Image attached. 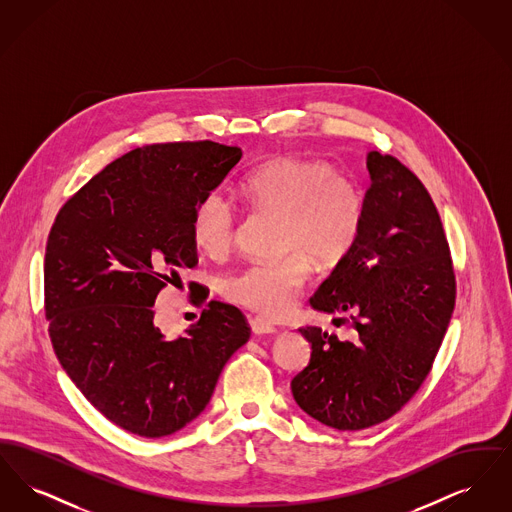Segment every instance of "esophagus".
Here are the masks:
<instances>
[{"label": "esophagus", "mask_w": 512, "mask_h": 512, "mask_svg": "<svg viewBox=\"0 0 512 512\" xmlns=\"http://www.w3.org/2000/svg\"><path fill=\"white\" fill-rule=\"evenodd\" d=\"M249 328H251V332L255 336H267V334H274L276 332V326L261 317L249 318Z\"/></svg>", "instance_id": "esophagus-1"}]
</instances>
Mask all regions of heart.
Segmentation results:
<instances>
[{"label":"heart","instance_id":"1","mask_svg":"<svg viewBox=\"0 0 512 512\" xmlns=\"http://www.w3.org/2000/svg\"><path fill=\"white\" fill-rule=\"evenodd\" d=\"M240 195L263 213L280 215V259L255 261L222 282V295L265 317H282L311 274V262L334 267L351 251L363 224V195L322 161L278 157L249 172ZM238 215L222 194H207L195 209L192 238L207 257H224L236 240Z\"/></svg>","mask_w":512,"mask_h":512}]
</instances>
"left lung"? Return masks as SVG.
<instances>
[{
  "label": "left lung",
  "instance_id": "8db88e82",
  "mask_svg": "<svg viewBox=\"0 0 512 512\" xmlns=\"http://www.w3.org/2000/svg\"><path fill=\"white\" fill-rule=\"evenodd\" d=\"M370 188L351 251L311 297L349 322L355 340L301 328L311 359L295 403L324 426L365 430L397 413L426 380L455 307V274L438 209L395 157L366 155Z\"/></svg>",
  "mask_w": 512,
  "mask_h": 512
}]
</instances>
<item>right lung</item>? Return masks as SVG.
<instances>
[{
  "label": "right lung",
  "mask_w": 512,
  "mask_h": 512,
  "mask_svg": "<svg viewBox=\"0 0 512 512\" xmlns=\"http://www.w3.org/2000/svg\"><path fill=\"white\" fill-rule=\"evenodd\" d=\"M240 159V147L215 142L132 149L51 226L44 284L55 355L99 413L130 434L165 438L190 424L249 340L244 315L220 301L174 340L153 322L157 293L197 263L199 201Z\"/></svg>",
  "instance_id": "right-lung-1"
}]
</instances>
